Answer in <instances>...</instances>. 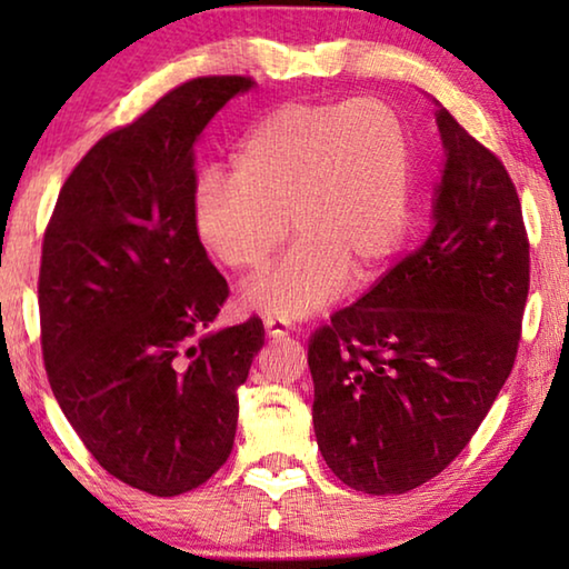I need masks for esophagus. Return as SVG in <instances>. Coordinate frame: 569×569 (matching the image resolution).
<instances>
[{"label": "esophagus", "mask_w": 569, "mask_h": 569, "mask_svg": "<svg viewBox=\"0 0 569 569\" xmlns=\"http://www.w3.org/2000/svg\"><path fill=\"white\" fill-rule=\"evenodd\" d=\"M266 333L271 336V339H283V336L291 333V323L286 319H278V316H266Z\"/></svg>", "instance_id": "34e87169"}]
</instances>
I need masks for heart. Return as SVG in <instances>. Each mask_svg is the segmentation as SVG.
I'll return each instance as SVG.
<instances>
[{"mask_svg": "<svg viewBox=\"0 0 569 569\" xmlns=\"http://www.w3.org/2000/svg\"><path fill=\"white\" fill-rule=\"evenodd\" d=\"M409 200L411 134L393 104L288 102L246 132L230 176L200 180L196 233L218 263L248 273L271 261L291 223L293 248L240 301L301 319L339 293L346 273L363 281L387 261Z\"/></svg>", "mask_w": 569, "mask_h": 569, "instance_id": "1", "label": "heart"}]
</instances>
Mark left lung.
Wrapping results in <instances>:
<instances>
[{"instance_id": "8db88e82", "label": "left lung", "mask_w": 569, "mask_h": 569, "mask_svg": "<svg viewBox=\"0 0 569 569\" xmlns=\"http://www.w3.org/2000/svg\"><path fill=\"white\" fill-rule=\"evenodd\" d=\"M447 166L435 228L308 341L326 465L366 495H403L445 471L505 387L522 336L529 238L492 150L437 110Z\"/></svg>"}]
</instances>
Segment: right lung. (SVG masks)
<instances>
[{
	"mask_svg": "<svg viewBox=\"0 0 569 569\" xmlns=\"http://www.w3.org/2000/svg\"><path fill=\"white\" fill-rule=\"evenodd\" d=\"M253 88L196 77L114 128L67 176L42 240L40 339L57 403L98 465L190 492L226 465L263 321L206 333L228 298L196 233V140Z\"/></svg>",
	"mask_w": 569,
	"mask_h": 569,
	"instance_id": "add662e5",
	"label": "right lung"
}]
</instances>
